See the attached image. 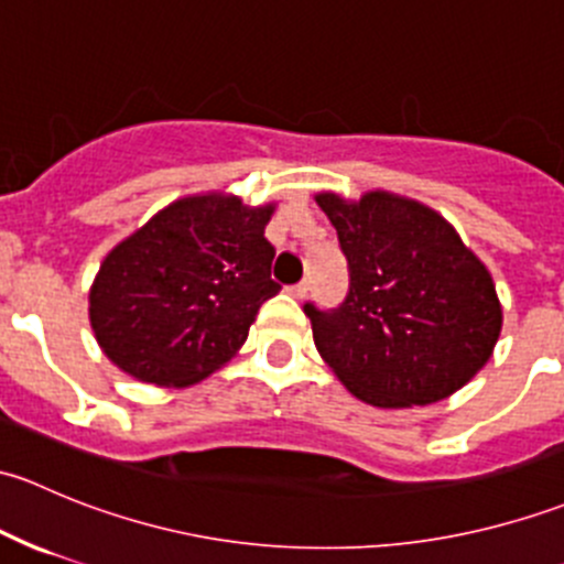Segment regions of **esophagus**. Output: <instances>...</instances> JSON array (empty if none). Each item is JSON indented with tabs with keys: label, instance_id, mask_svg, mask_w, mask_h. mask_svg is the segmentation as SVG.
<instances>
[{
	"label": "esophagus",
	"instance_id": "obj_1",
	"mask_svg": "<svg viewBox=\"0 0 564 564\" xmlns=\"http://www.w3.org/2000/svg\"><path fill=\"white\" fill-rule=\"evenodd\" d=\"M286 292L292 294L294 300H303L305 294H308V281H300V283H294V286H289Z\"/></svg>",
	"mask_w": 564,
	"mask_h": 564
}]
</instances>
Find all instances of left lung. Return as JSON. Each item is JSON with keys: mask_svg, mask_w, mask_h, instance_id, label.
Wrapping results in <instances>:
<instances>
[{"mask_svg": "<svg viewBox=\"0 0 564 564\" xmlns=\"http://www.w3.org/2000/svg\"><path fill=\"white\" fill-rule=\"evenodd\" d=\"M316 204L349 261L344 303L305 305L322 360L371 406L451 398L491 360L502 333L491 272L436 209L414 198L316 193Z\"/></svg>", "mask_w": 564, "mask_h": 564, "instance_id": "left-lung-1", "label": "left lung"}]
</instances>
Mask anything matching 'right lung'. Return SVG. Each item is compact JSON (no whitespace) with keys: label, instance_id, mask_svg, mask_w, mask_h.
<instances>
[{"label":"right lung","instance_id":"right-lung-1","mask_svg":"<svg viewBox=\"0 0 564 564\" xmlns=\"http://www.w3.org/2000/svg\"><path fill=\"white\" fill-rule=\"evenodd\" d=\"M275 204L231 193L176 198L106 253L89 289V324L119 371L187 388L231 360L261 303L281 292L267 242Z\"/></svg>","mask_w":564,"mask_h":564}]
</instances>
